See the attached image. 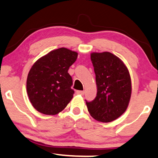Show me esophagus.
Masks as SVG:
<instances>
[{
    "label": "esophagus",
    "mask_w": 158,
    "mask_h": 158,
    "mask_svg": "<svg viewBox=\"0 0 158 158\" xmlns=\"http://www.w3.org/2000/svg\"><path fill=\"white\" fill-rule=\"evenodd\" d=\"M77 94H79V95H85V91H81V90H77Z\"/></svg>",
    "instance_id": "obj_1"
}]
</instances>
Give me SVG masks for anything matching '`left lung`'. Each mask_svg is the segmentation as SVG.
Segmentation results:
<instances>
[{"label": "left lung", "mask_w": 158, "mask_h": 158, "mask_svg": "<svg viewBox=\"0 0 158 158\" xmlns=\"http://www.w3.org/2000/svg\"><path fill=\"white\" fill-rule=\"evenodd\" d=\"M91 61L95 73L97 95L86 101L89 113L102 123L115 120L126 111L131 96L128 69L118 57L109 52H93Z\"/></svg>", "instance_id": "8db88e82"}]
</instances>
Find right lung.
<instances>
[{
    "instance_id": "add662e5",
    "label": "right lung",
    "mask_w": 158,
    "mask_h": 158,
    "mask_svg": "<svg viewBox=\"0 0 158 158\" xmlns=\"http://www.w3.org/2000/svg\"><path fill=\"white\" fill-rule=\"evenodd\" d=\"M77 56L76 52L59 48L41 57L31 67L27 78V93L38 111L57 114L72 99L73 80L68 71Z\"/></svg>"
}]
</instances>
